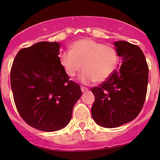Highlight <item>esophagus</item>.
<instances>
[{"mask_svg": "<svg viewBox=\"0 0 160 160\" xmlns=\"http://www.w3.org/2000/svg\"><path fill=\"white\" fill-rule=\"evenodd\" d=\"M88 88H85V87H81V91L83 92H87V91H88Z\"/></svg>", "mask_w": 160, "mask_h": 160, "instance_id": "obj_1", "label": "esophagus"}]
</instances>
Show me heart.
I'll list each match as a JSON object with an SVG mask.
<instances>
[{
  "instance_id": "1",
  "label": "heart",
  "mask_w": 160,
  "mask_h": 160,
  "mask_svg": "<svg viewBox=\"0 0 160 160\" xmlns=\"http://www.w3.org/2000/svg\"><path fill=\"white\" fill-rule=\"evenodd\" d=\"M118 56L114 48L90 38L75 42L70 51L60 55V64L67 76L74 77L82 68L80 80L89 84L109 78L117 67Z\"/></svg>"
}]
</instances>
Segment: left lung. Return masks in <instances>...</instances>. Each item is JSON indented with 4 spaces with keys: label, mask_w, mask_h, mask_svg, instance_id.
<instances>
[{
    "label": "left lung",
    "mask_w": 160,
    "mask_h": 160,
    "mask_svg": "<svg viewBox=\"0 0 160 160\" xmlns=\"http://www.w3.org/2000/svg\"><path fill=\"white\" fill-rule=\"evenodd\" d=\"M122 64L107 80L91 88V114L98 125L116 128L138 116L147 93L149 67L142 49L125 41L114 43Z\"/></svg>",
    "instance_id": "8db88e82"
}]
</instances>
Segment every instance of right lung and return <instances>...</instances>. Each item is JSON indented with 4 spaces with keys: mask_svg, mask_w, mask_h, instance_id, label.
Wrapping results in <instances>:
<instances>
[{
    "mask_svg": "<svg viewBox=\"0 0 160 160\" xmlns=\"http://www.w3.org/2000/svg\"><path fill=\"white\" fill-rule=\"evenodd\" d=\"M60 43L40 42L22 49L11 70L14 104L28 125L55 132L68 125L81 97L78 83L69 80L60 64Z\"/></svg>",
    "mask_w": 160,
    "mask_h": 160,
    "instance_id": "add662e5",
    "label": "right lung"
}]
</instances>
